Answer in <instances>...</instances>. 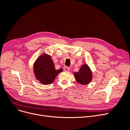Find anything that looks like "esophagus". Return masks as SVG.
I'll use <instances>...</instances> for the list:
<instances>
[{
  "label": "esophagus",
  "instance_id": "1",
  "mask_svg": "<svg viewBox=\"0 0 130 130\" xmlns=\"http://www.w3.org/2000/svg\"><path fill=\"white\" fill-rule=\"evenodd\" d=\"M64 70L66 72H68L70 71V68L67 66H65V67H64Z\"/></svg>",
  "mask_w": 130,
  "mask_h": 130
}]
</instances>
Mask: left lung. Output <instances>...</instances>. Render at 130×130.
<instances>
[{"mask_svg":"<svg viewBox=\"0 0 130 130\" xmlns=\"http://www.w3.org/2000/svg\"><path fill=\"white\" fill-rule=\"evenodd\" d=\"M74 75L76 81L78 83L84 85L89 83L92 78V74L91 70L87 64L82 65L79 71L75 72Z\"/></svg>","mask_w":130,"mask_h":130,"instance_id":"1","label":"left lung"}]
</instances>
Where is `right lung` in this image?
Listing matches in <instances>:
<instances>
[{"label":"right lung","mask_w":130,"mask_h":130,"mask_svg":"<svg viewBox=\"0 0 130 130\" xmlns=\"http://www.w3.org/2000/svg\"><path fill=\"white\" fill-rule=\"evenodd\" d=\"M36 78L43 84H49L54 82L56 77L63 71V69L56 70L50 56L44 54L35 61L33 66Z\"/></svg>","instance_id":"right-lung-1"}]
</instances>
